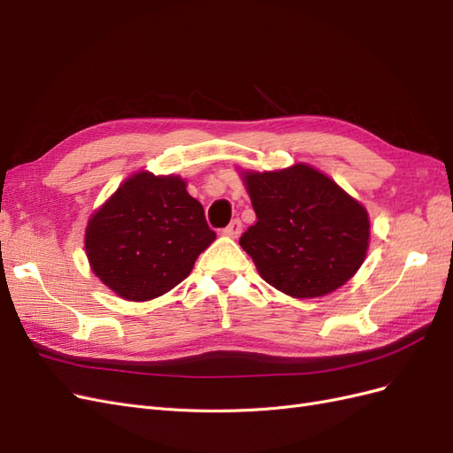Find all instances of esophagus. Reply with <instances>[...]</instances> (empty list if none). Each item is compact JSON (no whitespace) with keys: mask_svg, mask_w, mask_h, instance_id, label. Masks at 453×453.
<instances>
[{"mask_svg":"<svg viewBox=\"0 0 453 453\" xmlns=\"http://www.w3.org/2000/svg\"><path fill=\"white\" fill-rule=\"evenodd\" d=\"M223 234L228 236V238H238L242 234V221H240V219L230 221V225L223 230Z\"/></svg>","mask_w":453,"mask_h":453,"instance_id":"obj_1","label":"esophagus"}]
</instances>
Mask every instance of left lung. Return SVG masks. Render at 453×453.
Returning <instances> with one entry per match:
<instances>
[{
	"label": "left lung",
	"instance_id": "obj_1",
	"mask_svg": "<svg viewBox=\"0 0 453 453\" xmlns=\"http://www.w3.org/2000/svg\"><path fill=\"white\" fill-rule=\"evenodd\" d=\"M240 175L257 213L240 245L273 289L293 298L325 296L357 273L370 242L359 200L304 162Z\"/></svg>",
	"mask_w": 453,
	"mask_h": 453
}]
</instances>
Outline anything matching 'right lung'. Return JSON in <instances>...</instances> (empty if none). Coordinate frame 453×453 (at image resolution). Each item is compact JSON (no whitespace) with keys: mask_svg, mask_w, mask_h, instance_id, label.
Segmentation results:
<instances>
[{"mask_svg":"<svg viewBox=\"0 0 453 453\" xmlns=\"http://www.w3.org/2000/svg\"><path fill=\"white\" fill-rule=\"evenodd\" d=\"M215 238L185 180L135 172L90 215L85 251L117 296L147 303L180 285Z\"/></svg>","mask_w":453,"mask_h":453,"instance_id":"1","label":"right lung"}]
</instances>
